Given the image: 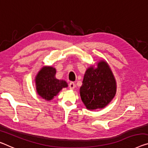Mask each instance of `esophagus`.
I'll return each instance as SVG.
<instances>
[{"mask_svg": "<svg viewBox=\"0 0 148 148\" xmlns=\"http://www.w3.org/2000/svg\"><path fill=\"white\" fill-rule=\"evenodd\" d=\"M69 87L70 89H73V88L75 87V84L73 82H71L69 85Z\"/></svg>", "mask_w": 148, "mask_h": 148, "instance_id": "1", "label": "esophagus"}]
</instances>
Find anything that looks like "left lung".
<instances>
[{"instance_id":"8db88e82","label":"left lung","mask_w":148,"mask_h":148,"mask_svg":"<svg viewBox=\"0 0 148 148\" xmlns=\"http://www.w3.org/2000/svg\"><path fill=\"white\" fill-rule=\"evenodd\" d=\"M116 92V83L110 67L101 60L97 67H88L80 88L83 103L88 110L103 108L113 99Z\"/></svg>"}]
</instances>
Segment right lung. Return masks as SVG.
<instances>
[{
	"instance_id": "add662e5",
	"label": "right lung",
	"mask_w": 148,
	"mask_h": 148,
	"mask_svg": "<svg viewBox=\"0 0 148 148\" xmlns=\"http://www.w3.org/2000/svg\"><path fill=\"white\" fill-rule=\"evenodd\" d=\"M56 70L53 67H44L36 77V91L47 101H51L63 88L67 87L65 81L56 78Z\"/></svg>"
}]
</instances>
